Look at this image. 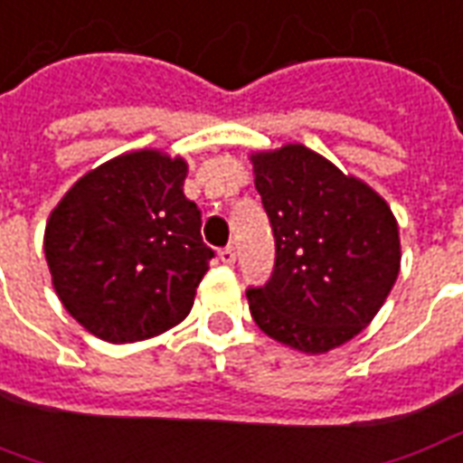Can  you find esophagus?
Returning <instances> with one entry per match:
<instances>
[{"instance_id":"obj_1","label":"esophagus","mask_w":463,"mask_h":463,"mask_svg":"<svg viewBox=\"0 0 463 463\" xmlns=\"http://www.w3.org/2000/svg\"><path fill=\"white\" fill-rule=\"evenodd\" d=\"M218 257H221V262H223V264H232V262H235V250H232L231 245L223 247V250L218 252Z\"/></svg>"}]
</instances>
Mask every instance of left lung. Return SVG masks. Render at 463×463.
<instances>
[{
  "instance_id": "1",
  "label": "left lung",
  "mask_w": 463,
  "mask_h": 463,
  "mask_svg": "<svg viewBox=\"0 0 463 463\" xmlns=\"http://www.w3.org/2000/svg\"><path fill=\"white\" fill-rule=\"evenodd\" d=\"M277 260L247 301L264 335L306 354L357 337L396 284L401 238L372 186L301 143L250 155Z\"/></svg>"
}]
</instances>
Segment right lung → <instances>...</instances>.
Masks as SVG:
<instances>
[{
  "instance_id": "right-lung-1",
  "label": "right lung",
  "mask_w": 463,
  "mask_h": 463,
  "mask_svg": "<svg viewBox=\"0 0 463 463\" xmlns=\"http://www.w3.org/2000/svg\"><path fill=\"white\" fill-rule=\"evenodd\" d=\"M186 162L133 150L80 176L45 223L52 288L104 342H137L179 326L213 250L184 196Z\"/></svg>"
}]
</instances>
